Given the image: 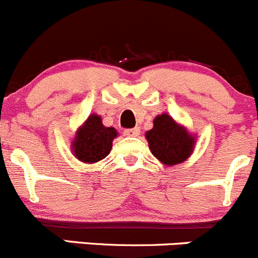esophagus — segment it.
<instances>
[{"label": "esophagus", "instance_id": "obj_1", "mask_svg": "<svg viewBox=\"0 0 258 258\" xmlns=\"http://www.w3.org/2000/svg\"><path fill=\"white\" fill-rule=\"evenodd\" d=\"M124 134H125L126 137H138V135H139V128L125 129L124 130Z\"/></svg>", "mask_w": 258, "mask_h": 258}]
</instances>
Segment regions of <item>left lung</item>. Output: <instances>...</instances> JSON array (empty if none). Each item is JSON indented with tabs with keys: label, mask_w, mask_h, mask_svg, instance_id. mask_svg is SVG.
I'll return each mask as SVG.
<instances>
[{
	"label": "left lung",
	"mask_w": 258,
	"mask_h": 258,
	"mask_svg": "<svg viewBox=\"0 0 258 258\" xmlns=\"http://www.w3.org/2000/svg\"><path fill=\"white\" fill-rule=\"evenodd\" d=\"M145 137L153 155L167 165L184 162L193 152L195 138L168 114L158 115L154 119V126Z\"/></svg>",
	"instance_id": "8db88e82"
}]
</instances>
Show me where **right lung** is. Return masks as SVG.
Wrapping results in <instances>:
<instances>
[{"instance_id":"right-lung-1","label":"right lung","mask_w":258,"mask_h":258,"mask_svg":"<svg viewBox=\"0 0 258 258\" xmlns=\"http://www.w3.org/2000/svg\"><path fill=\"white\" fill-rule=\"evenodd\" d=\"M116 134L118 133L113 126H104L100 116L93 114L78 130L73 144L74 154L81 162H99L110 153L113 139Z\"/></svg>"}]
</instances>
